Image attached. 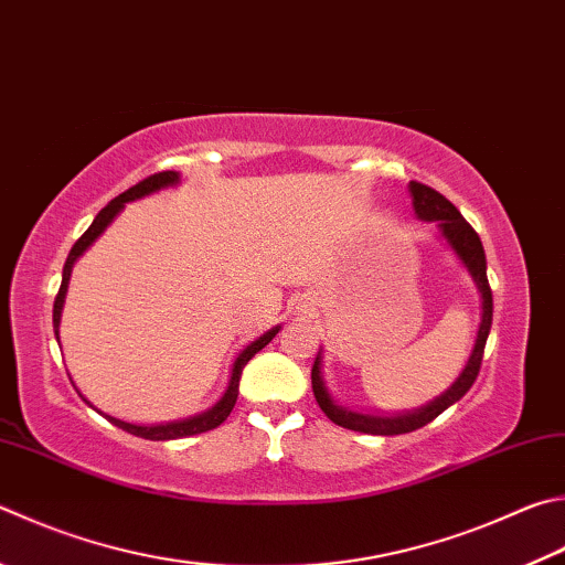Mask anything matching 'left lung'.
<instances>
[{"mask_svg":"<svg viewBox=\"0 0 565 565\" xmlns=\"http://www.w3.org/2000/svg\"><path fill=\"white\" fill-rule=\"evenodd\" d=\"M409 194H413V207H415L417 217L437 224L449 247L455 249L461 264H465L467 271L471 274V279H475L479 296H481V323H479L477 341H475V348H471V355L465 365V371L459 373V377L452 385H449V390H445L443 395L435 397L433 403H427L425 407L415 409V413H403L395 417L363 415V413H353V409H345L338 405L326 387L323 373H321V351H318L316 363L311 367V385H313L316 403L323 409L326 417L331 419V423L341 425L345 429H353V433L405 435V433H413V429L425 427L427 423H433L437 415H443L449 405H455L457 399L465 397L467 390L475 385L479 367H481V358H484L487 338L491 331V313H494V301H491V289H489V279H487V256H484V247H481L479 234L471 230V224L461 217L459 210L445 198V194H439L437 190L427 188V184L417 182V180L409 182Z\"/></svg>","mask_w":565,"mask_h":565,"instance_id":"1","label":"left lung"}]
</instances>
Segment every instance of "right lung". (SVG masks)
<instances>
[{"mask_svg": "<svg viewBox=\"0 0 565 565\" xmlns=\"http://www.w3.org/2000/svg\"><path fill=\"white\" fill-rule=\"evenodd\" d=\"M180 182V175L175 170H166V172H156V175H150V178H146L142 182H138V184H132L130 190H126L122 194H118L116 200H110L104 210H100L98 214H96V220H94V224H90V227L81 234V239L74 244V247H71V252H68V259H66V264H64V276H61V286H58V294H56V301H54V333H56V341H58V323H61V311H64V299H66V289H68V279H71V269H74V264H76V259L81 254H84L90 244H94L100 234H104V230L108 227V224L116 220V214L126 207V202H132V200H140V198H146V194H152V192H158V190H162V188H172V184H178ZM279 328L281 326H274L271 331H266L264 335H259L256 338L254 343H249L247 348H244V351L237 355V361H234V365H232V375H230V385H227V390H224V395L217 399V403H214L207 413H202V415H194V417H188V419H178V423H166V425H150V427H146V425H130V423H122V419H116V417H110V415H104L98 409L100 415H104L108 423H113L116 427H120V429H126V433H130V435H136V437H142V439H152V443H156V439H180V437H192V435H200V433H207V429H214V427H220L224 419L230 417V413H232V407H234V403H237V395H239V377H242V371H244V365H247L252 358L262 351L264 345H269L271 343V338L279 333ZM84 397V395H81ZM86 399V397H84ZM88 403V399H86ZM90 405V403H88ZM94 407V405H90Z\"/></svg>", "mask_w": 565, "mask_h": 565, "instance_id": "1", "label": "right lung"}]
</instances>
